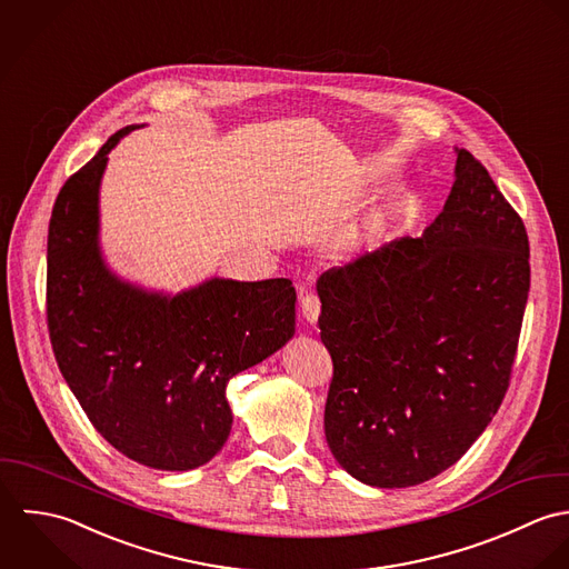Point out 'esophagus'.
<instances>
[{"label": "esophagus", "mask_w": 569, "mask_h": 569, "mask_svg": "<svg viewBox=\"0 0 569 569\" xmlns=\"http://www.w3.org/2000/svg\"><path fill=\"white\" fill-rule=\"evenodd\" d=\"M301 315H303V319H306L310 326H315V323L319 321V315H321V301H319V297H317V295L308 292V295H303V297H301Z\"/></svg>", "instance_id": "34e87169"}]
</instances>
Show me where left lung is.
I'll return each instance as SVG.
<instances>
[{
	"label": "left lung",
	"mask_w": 569,
	"mask_h": 569,
	"mask_svg": "<svg viewBox=\"0 0 569 569\" xmlns=\"http://www.w3.org/2000/svg\"><path fill=\"white\" fill-rule=\"evenodd\" d=\"M455 151L453 189L422 237L393 239L317 281L335 362L326 440L351 477L378 488L453 466L510 385L528 232L486 167Z\"/></svg>",
	"instance_id": "1"
}]
</instances>
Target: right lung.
I'll return each instance as SVG.
<instances>
[{
    "label": "right lung",
    "instance_id": "1",
    "mask_svg": "<svg viewBox=\"0 0 569 569\" xmlns=\"http://www.w3.org/2000/svg\"><path fill=\"white\" fill-rule=\"evenodd\" d=\"M110 136L61 187L48 228V330L59 369L116 451L158 470H191L224 447L227 385L295 337L290 279L213 277L176 297L108 268L99 189Z\"/></svg>",
    "mask_w": 569,
    "mask_h": 569
}]
</instances>
